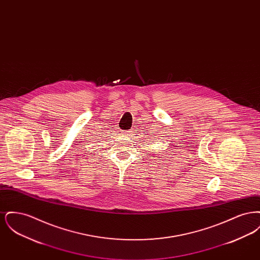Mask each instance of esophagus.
<instances>
[{"label":"esophagus","instance_id":"34e87169","mask_svg":"<svg viewBox=\"0 0 260 260\" xmlns=\"http://www.w3.org/2000/svg\"><path fill=\"white\" fill-rule=\"evenodd\" d=\"M125 135H127V134H125ZM128 135H129V134H128Z\"/></svg>","mask_w":260,"mask_h":260}]
</instances>
